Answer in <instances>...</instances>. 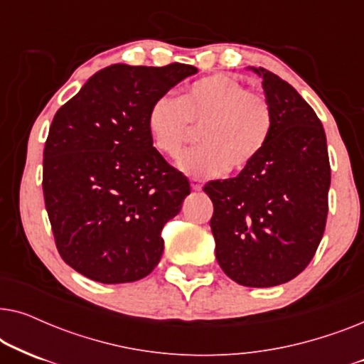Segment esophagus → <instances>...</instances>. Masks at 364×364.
<instances>
[{
	"instance_id": "34e87169",
	"label": "esophagus",
	"mask_w": 364,
	"mask_h": 364,
	"mask_svg": "<svg viewBox=\"0 0 364 364\" xmlns=\"http://www.w3.org/2000/svg\"><path fill=\"white\" fill-rule=\"evenodd\" d=\"M191 187H192V191H196V192L202 191V182L198 181V178H191Z\"/></svg>"
}]
</instances>
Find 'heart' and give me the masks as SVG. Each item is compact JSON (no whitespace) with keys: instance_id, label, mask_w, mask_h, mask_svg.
<instances>
[{"instance_id":"obj_1","label":"heart","mask_w":364,"mask_h":364,"mask_svg":"<svg viewBox=\"0 0 364 364\" xmlns=\"http://www.w3.org/2000/svg\"><path fill=\"white\" fill-rule=\"evenodd\" d=\"M146 126L161 156L176 159L200 129L198 146L183 154L178 168L196 178L243 172L265 151L273 131L267 96L230 74H210L192 82L181 97L161 96L147 111Z\"/></svg>"}]
</instances>
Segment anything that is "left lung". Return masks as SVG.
Masks as SVG:
<instances>
[{"label": "left lung", "mask_w": 364, "mask_h": 364, "mask_svg": "<svg viewBox=\"0 0 364 364\" xmlns=\"http://www.w3.org/2000/svg\"><path fill=\"white\" fill-rule=\"evenodd\" d=\"M273 131L257 162L205 183L218 265L243 287H275L305 270L320 245L331 182L326 136L310 104L265 68Z\"/></svg>", "instance_id": "obj_1"}]
</instances>
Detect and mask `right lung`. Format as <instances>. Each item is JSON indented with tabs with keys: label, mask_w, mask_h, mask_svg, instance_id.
I'll return each mask as SVG.
<instances>
[{
	"label": "right lung",
	"mask_w": 364,
	"mask_h": 364,
	"mask_svg": "<svg viewBox=\"0 0 364 364\" xmlns=\"http://www.w3.org/2000/svg\"><path fill=\"white\" fill-rule=\"evenodd\" d=\"M191 64H112L58 109L43 152V193L59 255L101 283L147 277L164 252L161 232L181 212L188 181L149 139L151 104Z\"/></svg>",
	"instance_id": "add662e5"
}]
</instances>
